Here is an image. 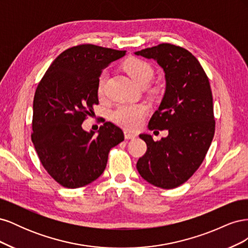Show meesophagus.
I'll list each match as a JSON object with an SVG mask.
<instances>
[{
    "instance_id": "obj_1",
    "label": "esophagus",
    "mask_w": 248,
    "mask_h": 248,
    "mask_svg": "<svg viewBox=\"0 0 248 248\" xmlns=\"http://www.w3.org/2000/svg\"><path fill=\"white\" fill-rule=\"evenodd\" d=\"M124 137H125L126 140H133V139H136L138 137V134L132 132V131H129V130H125L124 131Z\"/></svg>"
}]
</instances>
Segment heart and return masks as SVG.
I'll list each match as a JSON object with an SVG mask.
<instances>
[{
	"label": "heart",
	"mask_w": 248,
	"mask_h": 248,
	"mask_svg": "<svg viewBox=\"0 0 248 248\" xmlns=\"http://www.w3.org/2000/svg\"><path fill=\"white\" fill-rule=\"evenodd\" d=\"M124 69L140 87L148 86L154 77L153 67L140 58L128 59L124 63ZM108 78L107 71L101 72L97 80V94L103 97ZM148 114V107L144 103L120 104L111 111V119L116 124L128 129H136Z\"/></svg>",
	"instance_id": "heart-1"
}]
</instances>
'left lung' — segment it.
Here are the masks:
<instances>
[{
    "mask_svg": "<svg viewBox=\"0 0 248 248\" xmlns=\"http://www.w3.org/2000/svg\"><path fill=\"white\" fill-rule=\"evenodd\" d=\"M136 54L156 60L166 73V93L149 128L169 130L167 138L156 141L150 134H140L147 151L137 169L150 184L176 188L197 171L213 140L211 87L198 59L181 46L161 43Z\"/></svg>",
    "mask_w": 248,
    "mask_h": 248,
    "instance_id": "left-lung-1",
    "label": "left lung"
}]
</instances>
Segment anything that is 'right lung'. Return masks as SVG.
I'll use <instances>...</instances> for the list:
<instances>
[{
  "instance_id": "right-lung-1",
  "label": "right lung",
  "mask_w": 248,
  "mask_h": 248,
  "mask_svg": "<svg viewBox=\"0 0 248 248\" xmlns=\"http://www.w3.org/2000/svg\"><path fill=\"white\" fill-rule=\"evenodd\" d=\"M125 54L78 44L60 54L37 86L31 139L43 168L66 188L95 181L107 167L110 149L124 140L122 129L111 122H104L97 137L81 124L98 104L101 71Z\"/></svg>"
}]
</instances>
